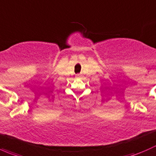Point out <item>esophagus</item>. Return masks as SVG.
Masks as SVG:
<instances>
[{
    "label": "esophagus",
    "instance_id": "esophagus-1",
    "mask_svg": "<svg viewBox=\"0 0 156 156\" xmlns=\"http://www.w3.org/2000/svg\"><path fill=\"white\" fill-rule=\"evenodd\" d=\"M80 76H81V75H80L79 74H78V75H76V77H77V78H79Z\"/></svg>",
    "mask_w": 156,
    "mask_h": 156
}]
</instances>
